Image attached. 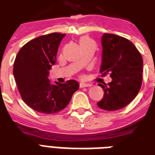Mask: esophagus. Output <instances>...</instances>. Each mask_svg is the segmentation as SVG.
I'll return each mask as SVG.
<instances>
[{"mask_svg":"<svg viewBox=\"0 0 155 155\" xmlns=\"http://www.w3.org/2000/svg\"><path fill=\"white\" fill-rule=\"evenodd\" d=\"M90 86L91 84H89V83H86V82H80V87H81V88L90 87Z\"/></svg>","mask_w":155,"mask_h":155,"instance_id":"obj_1","label":"esophagus"}]
</instances>
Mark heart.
Returning <instances> with one entry per match:
<instances>
[{"instance_id":"heart-1","label":"heart","mask_w":155,"mask_h":155,"mask_svg":"<svg viewBox=\"0 0 155 155\" xmlns=\"http://www.w3.org/2000/svg\"><path fill=\"white\" fill-rule=\"evenodd\" d=\"M88 42H94L91 38H87V37H83L80 39V44H83V43H88Z\"/></svg>"}]
</instances>
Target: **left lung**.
<instances>
[{"label":"left lung","instance_id":"1","mask_svg":"<svg viewBox=\"0 0 155 155\" xmlns=\"http://www.w3.org/2000/svg\"><path fill=\"white\" fill-rule=\"evenodd\" d=\"M101 73H110L112 82L100 84L104 96L97 103L101 109L114 111L127 106L139 92L142 82L143 60L134 44L117 35L104 33L101 38Z\"/></svg>","mask_w":155,"mask_h":155}]
</instances>
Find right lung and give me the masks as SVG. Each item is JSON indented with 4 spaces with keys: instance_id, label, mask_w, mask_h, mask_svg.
Instances as JSON below:
<instances>
[{
    "instance_id": "obj_1",
    "label": "right lung",
    "mask_w": 155,
    "mask_h": 155,
    "mask_svg": "<svg viewBox=\"0 0 155 155\" xmlns=\"http://www.w3.org/2000/svg\"><path fill=\"white\" fill-rule=\"evenodd\" d=\"M65 34L53 32L41 36L26 43L19 50L14 63L13 73L21 97L25 104L37 112L55 114L70 102L78 90V82L51 84L49 74L56 62V54Z\"/></svg>"
}]
</instances>
